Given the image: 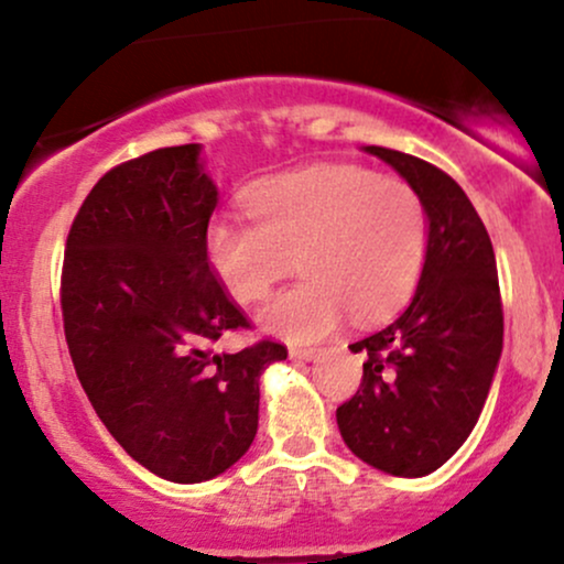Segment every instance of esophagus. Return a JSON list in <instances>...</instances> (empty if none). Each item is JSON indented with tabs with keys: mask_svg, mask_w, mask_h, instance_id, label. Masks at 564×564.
I'll return each instance as SVG.
<instances>
[{
	"mask_svg": "<svg viewBox=\"0 0 564 564\" xmlns=\"http://www.w3.org/2000/svg\"><path fill=\"white\" fill-rule=\"evenodd\" d=\"M321 352L323 349H318V347H291L289 349V355L294 360H315V358H321Z\"/></svg>",
	"mask_w": 564,
	"mask_h": 564,
	"instance_id": "obj_1",
	"label": "esophagus"
}]
</instances>
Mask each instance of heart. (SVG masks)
I'll use <instances>...</instances> for the list:
<instances>
[{
    "instance_id": "b5f03b06",
    "label": "heart",
    "mask_w": 564,
    "mask_h": 564,
    "mask_svg": "<svg viewBox=\"0 0 564 564\" xmlns=\"http://www.w3.org/2000/svg\"><path fill=\"white\" fill-rule=\"evenodd\" d=\"M248 219L217 217L206 254L225 291L257 304L281 278L300 283L264 307L262 326L315 341L339 323L392 315L422 278L430 223L416 187L352 164H313L246 191Z\"/></svg>"
}]
</instances>
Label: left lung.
<instances>
[{
	"instance_id": "obj_1",
	"label": "left lung",
	"mask_w": 564,
	"mask_h": 564,
	"mask_svg": "<svg viewBox=\"0 0 564 564\" xmlns=\"http://www.w3.org/2000/svg\"><path fill=\"white\" fill-rule=\"evenodd\" d=\"M366 153L416 187L430 217V246L416 296L364 352L358 392L336 408L347 448L398 477L443 467L475 430L503 345L496 254L462 185L430 161L392 148Z\"/></svg>"
}]
</instances>
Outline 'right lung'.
<instances>
[{
	"label": "right lung",
	"mask_w": 564,
	"mask_h": 564,
	"mask_svg": "<svg viewBox=\"0 0 564 564\" xmlns=\"http://www.w3.org/2000/svg\"><path fill=\"white\" fill-rule=\"evenodd\" d=\"M217 187L198 145L159 148L97 180L76 212L61 273L63 332L89 403L116 443L153 475H223L257 435L260 377L286 345L249 332L206 254Z\"/></svg>",
	"instance_id": "1"
}]
</instances>
